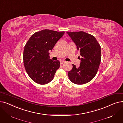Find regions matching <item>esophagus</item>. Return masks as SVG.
Wrapping results in <instances>:
<instances>
[{
    "instance_id": "1",
    "label": "esophagus",
    "mask_w": 123,
    "mask_h": 123,
    "mask_svg": "<svg viewBox=\"0 0 123 123\" xmlns=\"http://www.w3.org/2000/svg\"><path fill=\"white\" fill-rule=\"evenodd\" d=\"M60 64H63V63H64L65 62V61H63V60H60Z\"/></svg>"
}]
</instances>
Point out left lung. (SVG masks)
<instances>
[{
    "mask_svg": "<svg viewBox=\"0 0 123 123\" xmlns=\"http://www.w3.org/2000/svg\"><path fill=\"white\" fill-rule=\"evenodd\" d=\"M80 52L81 62L77 68L72 64V70L68 72L69 79L76 84H85L97 74L101 61V47L92 35L85 32L67 31Z\"/></svg>",
    "mask_w": 123,
    "mask_h": 123,
    "instance_id": "left-lung-1",
    "label": "left lung"
}]
</instances>
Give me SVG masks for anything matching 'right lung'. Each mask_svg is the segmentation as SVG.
<instances>
[{
	"instance_id": "1",
	"label": "right lung",
	"mask_w": 123,
	"mask_h": 123,
	"mask_svg": "<svg viewBox=\"0 0 123 123\" xmlns=\"http://www.w3.org/2000/svg\"><path fill=\"white\" fill-rule=\"evenodd\" d=\"M65 31L43 30L36 32L26 43L24 50V64L26 73L37 83L44 85L51 82L59 61L50 59L49 50H52Z\"/></svg>"
}]
</instances>
